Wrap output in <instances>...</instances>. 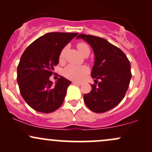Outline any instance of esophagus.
<instances>
[{"instance_id": "obj_1", "label": "esophagus", "mask_w": 152, "mask_h": 152, "mask_svg": "<svg viewBox=\"0 0 152 152\" xmlns=\"http://www.w3.org/2000/svg\"><path fill=\"white\" fill-rule=\"evenodd\" d=\"M73 84L78 85V86H81V85L82 84H81V82H77V81H73Z\"/></svg>"}]
</instances>
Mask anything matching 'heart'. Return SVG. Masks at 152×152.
<instances>
[{"instance_id":"b5f03b06","label":"heart","mask_w":152,"mask_h":152,"mask_svg":"<svg viewBox=\"0 0 152 152\" xmlns=\"http://www.w3.org/2000/svg\"><path fill=\"white\" fill-rule=\"evenodd\" d=\"M76 47L82 55H84L87 50H89V48L85 43H78ZM65 51H66V49L64 48L60 53V59L61 60H62L64 57ZM88 71H89L88 68L86 66H79L73 64H69L67 66H66L64 69L63 70V74L65 77H66L68 79L80 81L88 73Z\"/></svg>"}]
</instances>
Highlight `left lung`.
Segmentation results:
<instances>
[{
  "mask_svg": "<svg viewBox=\"0 0 152 152\" xmlns=\"http://www.w3.org/2000/svg\"><path fill=\"white\" fill-rule=\"evenodd\" d=\"M76 38L89 43L95 56L91 73L95 84L91 85V91L84 95L85 104L94 113L110 110L126 95L132 76L131 63L121 49L103 38L84 34Z\"/></svg>",
  "mask_w": 152,
  "mask_h": 152,
  "instance_id": "1",
  "label": "left lung"
}]
</instances>
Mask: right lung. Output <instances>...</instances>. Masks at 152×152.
Instances as JSON below:
<instances>
[{"mask_svg": "<svg viewBox=\"0 0 152 152\" xmlns=\"http://www.w3.org/2000/svg\"><path fill=\"white\" fill-rule=\"evenodd\" d=\"M78 33L50 32L33 42L25 50L17 67V82L21 96L29 106L50 113L62 105L71 81L61 76L56 84L50 81L60 53Z\"/></svg>", "mask_w": 152, "mask_h": 152, "instance_id": "1", "label": "right lung"}]
</instances>
